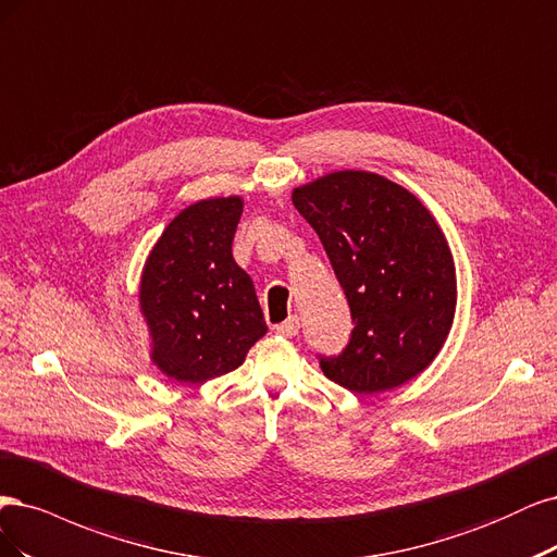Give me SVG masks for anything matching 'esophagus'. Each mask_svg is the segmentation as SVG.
Listing matches in <instances>:
<instances>
[{"instance_id":"34e87169","label":"esophagus","mask_w":557,"mask_h":557,"mask_svg":"<svg viewBox=\"0 0 557 557\" xmlns=\"http://www.w3.org/2000/svg\"><path fill=\"white\" fill-rule=\"evenodd\" d=\"M298 329H300L298 317H289L286 321H282V324L275 326V333L282 337H294V335H298Z\"/></svg>"}]
</instances>
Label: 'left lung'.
I'll return each instance as SVG.
<instances>
[{
	"label": "left lung",
	"instance_id": "obj_1",
	"mask_svg": "<svg viewBox=\"0 0 557 557\" xmlns=\"http://www.w3.org/2000/svg\"><path fill=\"white\" fill-rule=\"evenodd\" d=\"M292 201L324 243L356 324L321 370L361 396L414 380L444 347L458 300L437 220L409 189L354 169L296 187Z\"/></svg>",
	"mask_w": 557,
	"mask_h": 557
}]
</instances>
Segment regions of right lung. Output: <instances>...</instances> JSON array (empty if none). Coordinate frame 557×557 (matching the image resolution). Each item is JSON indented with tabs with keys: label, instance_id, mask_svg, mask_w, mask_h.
<instances>
[{
	"label": "right lung",
	"instance_id": "obj_1",
	"mask_svg": "<svg viewBox=\"0 0 557 557\" xmlns=\"http://www.w3.org/2000/svg\"><path fill=\"white\" fill-rule=\"evenodd\" d=\"M243 196H214L177 212L146 259L138 310L150 361L169 380L203 384L243 366L268 331L255 282L231 245Z\"/></svg>",
	"mask_w": 557,
	"mask_h": 557
}]
</instances>
